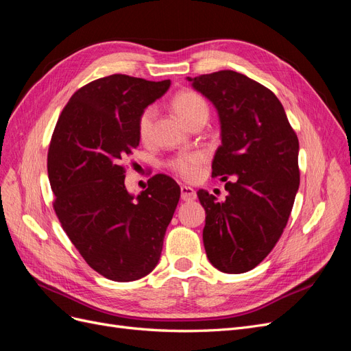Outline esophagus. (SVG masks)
<instances>
[{
	"mask_svg": "<svg viewBox=\"0 0 351 351\" xmlns=\"http://www.w3.org/2000/svg\"><path fill=\"white\" fill-rule=\"evenodd\" d=\"M180 190H182V199L184 202H190V200L196 199V192L190 186H182V189Z\"/></svg>",
	"mask_w": 351,
	"mask_h": 351,
	"instance_id": "1",
	"label": "esophagus"
}]
</instances>
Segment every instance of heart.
Returning a JSON list of instances; mask_svg holds the SVG:
<instances>
[{
    "mask_svg": "<svg viewBox=\"0 0 351 351\" xmlns=\"http://www.w3.org/2000/svg\"><path fill=\"white\" fill-rule=\"evenodd\" d=\"M173 110L186 124L197 119L200 115H208L209 108L206 101L193 90H183L177 93L173 99ZM155 119V108L147 107L142 111L137 120V133L142 141H146L152 132V124ZM205 161V156L200 152L182 154L169 161V168L184 180H196L200 167Z\"/></svg>",
    "mask_w": 351,
    "mask_h": 351,
    "instance_id": "1",
    "label": "heart"
}]
</instances>
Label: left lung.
Returning a JSON list of instances; mask_svg holds the SVG:
<instances>
[{
	"label": "left lung",
	"mask_w": 351,
	"mask_h": 351,
	"mask_svg": "<svg viewBox=\"0 0 351 351\" xmlns=\"http://www.w3.org/2000/svg\"><path fill=\"white\" fill-rule=\"evenodd\" d=\"M187 80L218 112L221 146L212 176L234 182L226 184L222 202L197 192L206 256L221 272H247L268 256L291 214L300 184L299 139L278 98L244 74L222 70Z\"/></svg>",
	"instance_id": "8db88e82"
}]
</instances>
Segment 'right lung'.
I'll use <instances>...</instances> for the list:
<instances>
[{
  "mask_svg": "<svg viewBox=\"0 0 351 351\" xmlns=\"http://www.w3.org/2000/svg\"><path fill=\"white\" fill-rule=\"evenodd\" d=\"M169 84L125 74L93 80L70 98L52 133L56 214L89 267L112 281L152 272L178 204L180 186L168 176H154L137 196L124 184V162L141 142L139 115Z\"/></svg>",
  "mask_w": 351,
  "mask_h": 351,
  "instance_id": "right-lung-1",
  "label": "right lung"
}]
</instances>
